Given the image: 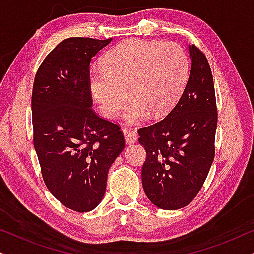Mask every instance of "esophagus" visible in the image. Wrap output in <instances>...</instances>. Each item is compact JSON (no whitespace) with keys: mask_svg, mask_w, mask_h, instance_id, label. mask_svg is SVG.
Segmentation results:
<instances>
[{"mask_svg":"<svg viewBox=\"0 0 254 254\" xmlns=\"http://www.w3.org/2000/svg\"><path fill=\"white\" fill-rule=\"evenodd\" d=\"M123 133L125 136V141H126L127 144H133L136 142L137 135L135 131H131L129 129H127V128H123Z\"/></svg>","mask_w":254,"mask_h":254,"instance_id":"1","label":"esophagus"}]
</instances>
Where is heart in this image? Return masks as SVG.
<instances>
[{"mask_svg":"<svg viewBox=\"0 0 254 254\" xmlns=\"http://www.w3.org/2000/svg\"><path fill=\"white\" fill-rule=\"evenodd\" d=\"M189 75L186 53L171 41L128 39L107 52L103 68L90 71L93 99L107 118L116 117L128 96L123 114L128 124H140L149 114L165 116L182 95Z\"/></svg>","mask_w":254,"mask_h":254,"instance_id":"heart-1","label":"heart"}]
</instances>
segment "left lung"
<instances>
[{
    "instance_id": "obj_1",
    "label": "left lung",
    "mask_w": 254,
    "mask_h": 254,
    "mask_svg": "<svg viewBox=\"0 0 254 254\" xmlns=\"http://www.w3.org/2000/svg\"><path fill=\"white\" fill-rule=\"evenodd\" d=\"M190 70L178 103L162 121L138 130L147 152L142 166L145 195L156 207L176 210L202 187L214 161L217 109L206 57L189 45Z\"/></svg>"
}]
</instances>
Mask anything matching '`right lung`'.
<instances>
[{"label":"right lung","mask_w":254,"mask_h":254,"mask_svg":"<svg viewBox=\"0 0 254 254\" xmlns=\"http://www.w3.org/2000/svg\"><path fill=\"white\" fill-rule=\"evenodd\" d=\"M111 41L62 40L45 58L33 83V143L41 175L53 196L79 213L103 200L110 166L125 148L119 126L91 109L90 62Z\"/></svg>","instance_id":"add662e5"}]
</instances>
